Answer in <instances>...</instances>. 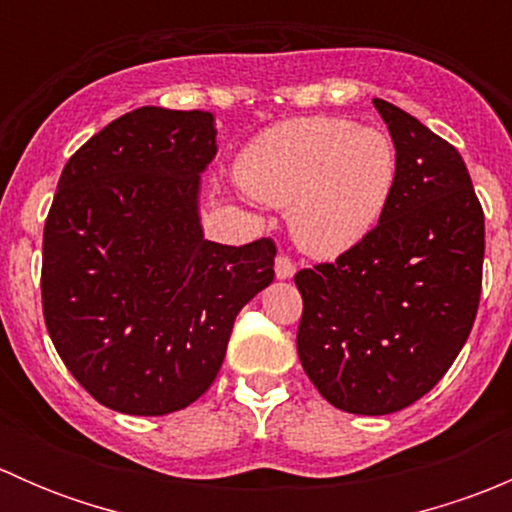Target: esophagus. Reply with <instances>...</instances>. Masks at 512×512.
Instances as JSON below:
<instances>
[{"mask_svg": "<svg viewBox=\"0 0 512 512\" xmlns=\"http://www.w3.org/2000/svg\"><path fill=\"white\" fill-rule=\"evenodd\" d=\"M294 272H297V267H294V262L289 260L287 255H277V260H275V275H277V280H289V277H294Z\"/></svg>", "mask_w": 512, "mask_h": 512, "instance_id": "esophagus-1", "label": "esophagus"}]
</instances>
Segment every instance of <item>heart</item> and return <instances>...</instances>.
<instances>
[{"label": "heart", "mask_w": 512, "mask_h": 512, "mask_svg": "<svg viewBox=\"0 0 512 512\" xmlns=\"http://www.w3.org/2000/svg\"><path fill=\"white\" fill-rule=\"evenodd\" d=\"M252 198L289 208L299 250L334 260L374 232L396 190L399 156L381 128L349 118H294L262 131L242 153Z\"/></svg>", "instance_id": "b5f03b06"}]
</instances>
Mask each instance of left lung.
Returning <instances> with one entry per match:
<instances>
[{"label": "left lung", "instance_id": "8db88e82", "mask_svg": "<svg viewBox=\"0 0 512 512\" xmlns=\"http://www.w3.org/2000/svg\"><path fill=\"white\" fill-rule=\"evenodd\" d=\"M399 156L381 223L334 262L299 270L297 354L347 414L384 416L433 389L476 322L485 223L461 153L374 98Z\"/></svg>", "mask_w": 512, "mask_h": 512}]
</instances>
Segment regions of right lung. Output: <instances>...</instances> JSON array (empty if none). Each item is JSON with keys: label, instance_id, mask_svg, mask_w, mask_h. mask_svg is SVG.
I'll return each mask as SVG.
<instances>
[{"label": "right lung", "instance_id": "obj_1", "mask_svg": "<svg viewBox=\"0 0 512 512\" xmlns=\"http://www.w3.org/2000/svg\"><path fill=\"white\" fill-rule=\"evenodd\" d=\"M215 116L143 106L61 170L44 225L41 304L66 369L98 404L163 416L223 366L237 312L275 280V242L203 237Z\"/></svg>", "mask_w": 512, "mask_h": 512}]
</instances>
